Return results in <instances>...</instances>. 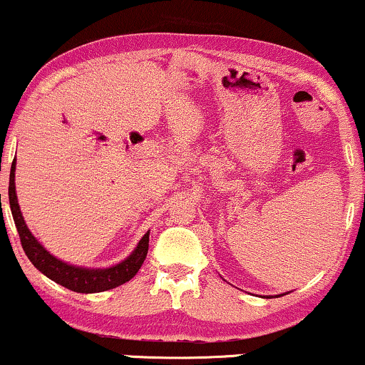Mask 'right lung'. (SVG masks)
<instances>
[{
    "mask_svg": "<svg viewBox=\"0 0 365 365\" xmlns=\"http://www.w3.org/2000/svg\"><path fill=\"white\" fill-rule=\"evenodd\" d=\"M15 165L16 159L13 160L10 170V187H8V197H10V208L13 220H15L18 235H20L21 247H24L26 257L30 262L38 269L43 276L52 279L57 284L67 287L74 292H101L113 289L125 282L130 281L138 269L142 267L143 260L147 257L148 250V232L142 237L135 250L128 255L127 259L121 260L120 264L111 265L106 269H89V267H78L62 262L61 259L53 257L48 250L43 249V245L31 235V232L26 227L24 217H21L20 205H18L16 190H15Z\"/></svg>",
    "mask_w": 365,
    "mask_h": 365,
    "instance_id": "add662e5",
    "label": "right lung"
}]
</instances>
